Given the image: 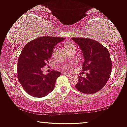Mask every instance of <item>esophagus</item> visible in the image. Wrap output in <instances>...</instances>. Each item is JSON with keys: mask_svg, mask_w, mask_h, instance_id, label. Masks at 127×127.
<instances>
[{"mask_svg": "<svg viewBox=\"0 0 127 127\" xmlns=\"http://www.w3.org/2000/svg\"><path fill=\"white\" fill-rule=\"evenodd\" d=\"M63 74H64V75L68 76V77H71V74H69V73H66V72L64 73Z\"/></svg>", "mask_w": 127, "mask_h": 127, "instance_id": "34e87169", "label": "esophagus"}]
</instances>
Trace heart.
<instances>
[{"mask_svg":"<svg viewBox=\"0 0 127 127\" xmlns=\"http://www.w3.org/2000/svg\"><path fill=\"white\" fill-rule=\"evenodd\" d=\"M72 45H74V44L73 43H71V42H68V43H67L65 44V47H69V46H72Z\"/></svg>","mask_w":127,"mask_h":127,"instance_id":"1","label":"heart"}]
</instances>
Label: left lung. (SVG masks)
<instances>
[{"label": "left lung", "mask_w": 127, "mask_h": 127, "mask_svg": "<svg viewBox=\"0 0 127 127\" xmlns=\"http://www.w3.org/2000/svg\"><path fill=\"white\" fill-rule=\"evenodd\" d=\"M79 45L85 59L83 71L88 70L86 77H79L76 88L83 94H93L106 85L111 75L112 61L108 49L97 41L85 38H72Z\"/></svg>", "instance_id": "obj_1"}]
</instances>
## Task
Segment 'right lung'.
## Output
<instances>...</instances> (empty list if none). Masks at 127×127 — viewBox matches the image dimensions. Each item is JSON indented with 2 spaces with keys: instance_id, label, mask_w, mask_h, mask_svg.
Returning a JSON list of instances; mask_svg holds the SVG:
<instances>
[{
  "instance_id": "1",
  "label": "right lung",
  "mask_w": 127,
  "mask_h": 127,
  "mask_svg": "<svg viewBox=\"0 0 127 127\" xmlns=\"http://www.w3.org/2000/svg\"><path fill=\"white\" fill-rule=\"evenodd\" d=\"M64 39L41 36L29 42L24 47L18 59V76L23 89L29 95L42 97L53 91L61 73L52 70L44 75L42 69L48 63L55 45Z\"/></svg>"
}]
</instances>
